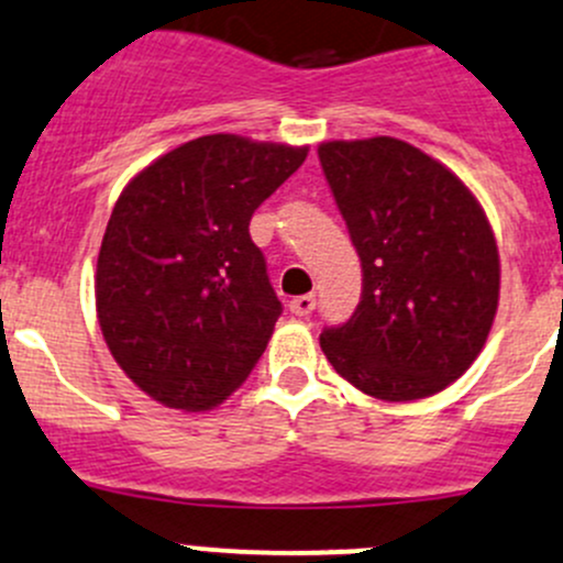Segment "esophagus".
Segmentation results:
<instances>
[{
	"mask_svg": "<svg viewBox=\"0 0 563 563\" xmlns=\"http://www.w3.org/2000/svg\"><path fill=\"white\" fill-rule=\"evenodd\" d=\"M314 306H317L314 295H298V298L289 300V311H292L295 317H309L311 311H314Z\"/></svg>",
	"mask_w": 563,
	"mask_h": 563,
	"instance_id": "obj_1",
	"label": "esophagus"
}]
</instances>
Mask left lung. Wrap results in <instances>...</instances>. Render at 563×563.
Returning a JSON list of instances; mask_svg holds the SVG:
<instances>
[{"label":"left lung","mask_w":563,"mask_h":563,"mask_svg":"<svg viewBox=\"0 0 563 563\" xmlns=\"http://www.w3.org/2000/svg\"><path fill=\"white\" fill-rule=\"evenodd\" d=\"M324 178L361 254L363 292L320 346L350 385L417 401L455 382L488 341L498 246L472 189L398 137L328 141Z\"/></svg>","instance_id":"left-lung-1"}]
</instances>
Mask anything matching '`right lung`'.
I'll use <instances>...</instances> for the list:
<instances>
[{"mask_svg": "<svg viewBox=\"0 0 563 563\" xmlns=\"http://www.w3.org/2000/svg\"><path fill=\"white\" fill-rule=\"evenodd\" d=\"M306 154L202 135L119 195L97 257V320L113 361L154 401L213 409L263 357L282 300L249 222Z\"/></svg>", "mask_w": 563, "mask_h": 563, "instance_id": "1", "label": "right lung"}]
</instances>
